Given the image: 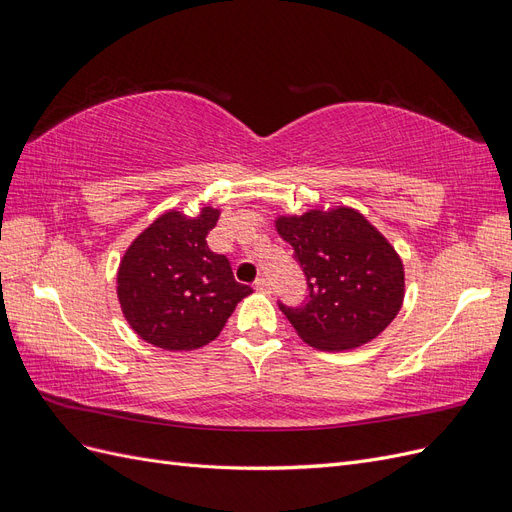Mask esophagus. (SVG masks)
<instances>
[{
	"instance_id": "34e87169",
	"label": "esophagus",
	"mask_w": 512,
	"mask_h": 512,
	"mask_svg": "<svg viewBox=\"0 0 512 512\" xmlns=\"http://www.w3.org/2000/svg\"><path fill=\"white\" fill-rule=\"evenodd\" d=\"M254 288H256L258 292H262V294H269V292H271V286H269V282L265 280V277H258V280L254 282Z\"/></svg>"
}]
</instances>
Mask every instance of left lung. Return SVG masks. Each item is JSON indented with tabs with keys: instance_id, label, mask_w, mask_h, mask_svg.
<instances>
[{
	"instance_id": "obj_1",
	"label": "left lung",
	"mask_w": 512,
	"mask_h": 512,
	"mask_svg": "<svg viewBox=\"0 0 512 512\" xmlns=\"http://www.w3.org/2000/svg\"><path fill=\"white\" fill-rule=\"evenodd\" d=\"M280 237L294 250L309 297L280 309L305 344L324 352L359 348L378 337L404 303L406 275L395 247L352 207L280 215Z\"/></svg>"
}]
</instances>
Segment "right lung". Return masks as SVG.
Segmentation results:
<instances>
[{
  "instance_id": "right-lung-1",
  "label": "right lung",
  "mask_w": 512,
  "mask_h": 512,
  "mask_svg": "<svg viewBox=\"0 0 512 512\" xmlns=\"http://www.w3.org/2000/svg\"><path fill=\"white\" fill-rule=\"evenodd\" d=\"M220 209L196 218L170 209L149 224L123 254L117 299L132 331L164 350L203 348L252 288L239 284L226 256L209 250L207 235Z\"/></svg>"
}]
</instances>
